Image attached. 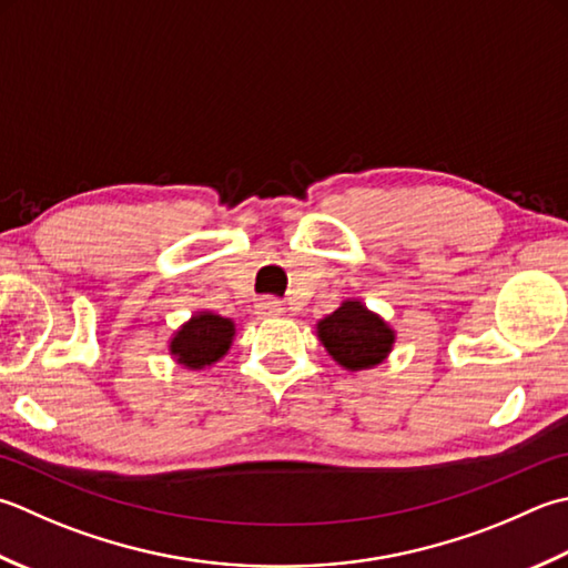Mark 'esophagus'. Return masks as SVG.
<instances>
[{
	"label": "esophagus",
	"instance_id": "34e87169",
	"mask_svg": "<svg viewBox=\"0 0 568 568\" xmlns=\"http://www.w3.org/2000/svg\"><path fill=\"white\" fill-rule=\"evenodd\" d=\"M255 310H258V315H263V317H275V315H281L285 307H283L281 300H275V297H261L258 305H255Z\"/></svg>",
	"mask_w": 568,
	"mask_h": 568
}]
</instances>
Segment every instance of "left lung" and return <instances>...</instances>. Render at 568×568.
<instances>
[{
  "label": "left lung",
  "instance_id": "8db88e82",
  "mask_svg": "<svg viewBox=\"0 0 568 568\" xmlns=\"http://www.w3.org/2000/svg\"><path fill=\"white\" fill-rule=\"evenodd\" d=\"M317 339L342 369L364 372L392 354L396 332L362 300H344L335 313L317 322Z\"/></svg>",
  "mask_w": 568,
  "mask_h": 568
}]
</instances>
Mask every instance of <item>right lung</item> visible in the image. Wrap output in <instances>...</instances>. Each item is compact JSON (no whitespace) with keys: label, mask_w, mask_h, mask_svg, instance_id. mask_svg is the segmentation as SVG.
Returning <instances> with one entry per match:
<instances>
[{"label":"right lung","mask_w":568,"mask_h":568,"mask_svg":"<svg viewBox=\"0 0 568 568\" xmlns=\"http://www.w3.org/2000/svg\"><path fill=\"white\" fill-rule=\"evenodd\" d=\"M233 337H236L233 320L216 313H196L172 335L170 354L184 369L202 372L224 357Z\"/></svg>","instance_id":"1"}]
</instances>
